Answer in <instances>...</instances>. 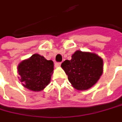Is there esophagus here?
<instances>
[{"mask_svg":"<svg viewBox=\"0 0 122 122\" xmlns=\"http://www.w3.org/2000/svg\"><path fill=\"white\" fill-rule=\"evenodd\" d=\"M55 65H56V66H60L61 65V62H56Z\"/></svg>","mask_w":122,"mask_h":122,"instance_id":"obj_1","label":"esophagus"}]
</instances>
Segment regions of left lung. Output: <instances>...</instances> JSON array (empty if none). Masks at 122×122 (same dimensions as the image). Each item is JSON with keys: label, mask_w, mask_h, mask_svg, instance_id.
<instances>
[{"label": "left lung", "mask_w": 122, "mask_h": 122, "mask_svg": "<svg viewBox=\"0 0 122 122\" xmlns=\"http://www.w3.org/2000/svg\"><path fill=\"white\" fill-rule=\"evenodd\" d=\"M61 66L74 88L85 90L100 78L103 73V60L95 53L77 51L72 55L71 60H66Z\"/></svg>", "instance_id": "obj_1"}]
</instances>
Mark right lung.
I'll return each instance as SVG.
<instances>
[{"instance_id": "add662e5", "label": "right lung", "mask_w": 122, "mask_h": 122, "mask_svg": "<svg viewBox=\"0 0 122 122\" xmlns=\"http://www.w3.org/2000/svg\"><path fill=\"white\" fill-rule=\"evenodd\" d=\"M54 64L39 54H34L18 66L22 85L30 90H42L50 83Z\"/></svg>"}]
</instances>
